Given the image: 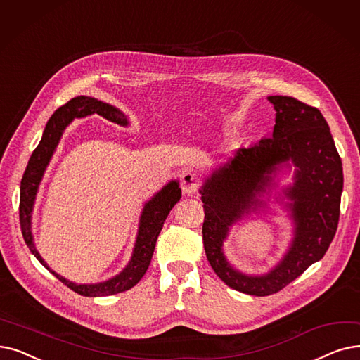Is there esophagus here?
Instances as JSON below:
<instances>
[{
	"mask_svg": "<svg viewBox=\"0 0 360 360\" xmlns=\"http://www.w3.org/2000/svg\"><path fill=\"white\" fill-rule=\"evenodd\" d=\"M181 186H182L184 193L193 194L198 190L200 179L195 174H193V172H184V174L181 175Z\"/></svg>",
	"mask_w": 360,
	"mask_h": 360,
	"instance_id": "obj_1",
	"label": "esophagus"
}]
</instances>
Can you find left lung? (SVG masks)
<instances>
[{"label":"left lung","instance_id":"1","mask_svg":"<svg viewBox=\"0 0 360 360\" xmlns=\"http://www.w3.org/2000/svg\"><path fill=\"white\" fill-rule=\"evenodd\" d=\"M268 100L276 112L272 138L238 148L200 190L202 243L210 266L228 287L259 297L281 291L323 257L338 226L342 191L341 159L322 113L292 97ZM288 161L296 166L295 184L285 191L296 226L292 245L266 276L241 274L226 260L223 241L232 223L261 204L257 197Z\"/></svg>","mask_w":360,"mask_h":360}]
</instances>
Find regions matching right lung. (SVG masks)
Returning a JSON list of instances; mask_svg holds the SVG:
<instances>
[{
	"instance_id": "1",
	"label": "right lung",
	"mask_w": 360,
	"mask_h": 360,
	"mask_svg": "<svg viewBox=\"0 0 360 360\" xmlns=\"http://www.w3.org/2000/svg\"><path fill=\"white\" fill-rule=\"evenodd\" d=\"M94 113H97L104 119L115 122L117 124H122V127H127L128 124L127 116H124L119 108L92 97H84V96L75 97L70 101H68L65 105L57 108L54 115L50 117V120L46 122V127L44 129L41 141L29 159L27 167L25 170L22 184H20V206H19L20 228H22L25 243L29 247L30 252H32V255L54 276H57V279H60L61 283L68 285L75 292L85 297L117 294L132 288L139 283V279L144 276V274L150 266L155 241H158V237L163 228L166 217L181 198L179 182L170 181L150 201L146 202L141 213V219H139V228H138V236H136L132 257L127 264V268H124L115 278L98 284H75V283H70L69 279L60 276L58 274L51 271L49 268V264H46L44 259L39 256L34 243L32 229H30V224H32L30 222L32 221V209H34L37 193H38V186L68 124L75 117H85Z\"/></svg>"
}]
</instances>
